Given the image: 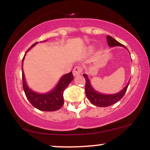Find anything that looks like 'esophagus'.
Listing matches in <instances>:
<instances>
[{
	"label": "esophagus",
	"instance_id": "1",
	"mask_svg": "<svg viewBox=\"0 0 150 150\" xmlns=\"http://www.w3.org/2000/svg\"><path fill=\"white\" fill-rule=\"evenodd\" d=\"M82 68L81 66H75L73 70V75H75V76L80 75V74L82 73Z\"/></svg>",
	"mask_w": 150,
	"mask_h": 150
}]
</instances>
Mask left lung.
Segmentation results:
<instances>
[{
	"mask_svg": "<svg viewBox=\"0 0 150 150\" xmlns=\"http://www.w3.org/2000/svg\"><path fill=\"white\" fill-rule=\"evenodd\" d=\"M106 39H107L108 45L110 47H113V46H123V47L126 48L125 46H123V44H120L118 42H117L116 39H113V37H110V36L107 35L106 37ZM84 77L85 78V94L87 96V99L90 101V102L92 103L93 105H95L97 106H99V107H106V106H111V105L116 104V102H118V101L123 98V96L125 95V92H126L127 89L130 83V81H129L128 84L125 87L120 91V92L116 93L114 94H109V95H106V94H99L96 92L94 89L92 88V87L91 86L90 82H89L87 75L86 74L83 75Z\"/></svg>",
	"mask_w": 150,
	"mask_h": 150,
	"instance_id": "left-lung-1",
	"label": "left lung"
}]
</instances>
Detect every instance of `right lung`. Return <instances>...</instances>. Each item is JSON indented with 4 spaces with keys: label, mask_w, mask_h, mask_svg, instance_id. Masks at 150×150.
Here are the masks:
<instances>
[{
    "label": "right lung",
    "mask_w": 150,
    "mask_h": 150,
    "mask_svg": "<svg viewBox=\"0 0 150 150\" xmlns=\"http://www.w3.org/2000/svg\"><path fill=\"white\" fill-rule=\"evenodd\" d=\"M37 43V42L34 43L26 52H27ZM25 56L22 58V62H23ZM73 75L72 72L65 74L61 77L58 85L51 92L47 93V94H37L27 87L25 80L23 70H22V85H23V89L25 91L26 97L34 107L44 111H54L58 110L63 106L64 104L63 92L73 80Z\"/></svg>",
    "instance_id": "right-lung-1"
}]
</instances>
